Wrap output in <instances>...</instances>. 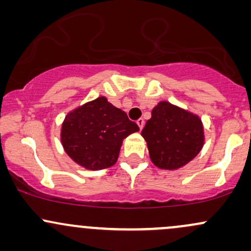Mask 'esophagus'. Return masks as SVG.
<instances>
[{"instance_id": "34e87169", "label": "esophagus", "mask_w": 251, "mask_h": 251, "mask_svg": "<svg viewBox=\"0 0 251 251\" xmlns=\"http://www.w3.org/2000/svg\"><path fill=\"white\" fill-rule=\"evenodd\" d=\"M137 124H138V126H139L140 131H142V128L144 127V124H145V122H144L143 118H140V119H138V120H137Z\"/></svg>"}]
</instances>
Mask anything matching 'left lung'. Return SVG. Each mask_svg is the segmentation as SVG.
I'll use <instances>...</instances> for the list:
<instances>
[{
    "label": "left lung",
    "instance_id": "8db88e82",
    "mask_svg": "<svg viewBox=\"0 0 251 251\" xmlns=\"http://www.w3.org/2000/svg\"><path fill=\"white\" fill-rule=\"evenodd\" d=\"M142 135L148 143L150 158L159 169L176 170L191 162L204 145L200 117L168 101L152 109Z\"/></svg>",
    "mask_w": 251,
    "mask_h": 251
}]
</instances>
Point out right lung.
Here are the masks:
<instances>
[{
  "mask_svg": "<svg viewBox=\"0 0 251 251\" xmlns=\"http://www.w3.org/2000/svg\"><path fill=\"white\" fill-rule=\"evenodd\" d=\"M137 131L138 125L125 112L100 97L66 116L61 143L66 153L80 166L102 170L117 163L123 140Z\"/></svg>",
  "mask_w": 251,
  "mask_h": 251,
  "instance_id": "1",
  "label": "right lung"
}]
</instances>
